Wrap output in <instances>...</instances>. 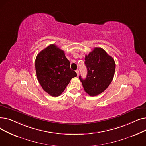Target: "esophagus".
Instances as JSON below:
<instances>
[{"mask_svg":"<svg viewBox=\"0 0 146 146\" xmlns=\"http://www.w3.org/2000/svg\"><path fill=\"white\" fill-rule=\"evenodd\" d=\"M76 73H77V75L78 76H79V70H77L76 71Z\"/></svg>","mask_w":146,"mask_h":146,"instance_id":"obj_1","label":"esophagus"}]
</instances>
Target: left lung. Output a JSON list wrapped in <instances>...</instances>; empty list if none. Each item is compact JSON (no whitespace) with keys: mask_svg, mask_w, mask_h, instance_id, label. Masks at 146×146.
Masks as SVG:
<instances>
[{"mask_svg":"<svg viewBox=\"0 0 146 146\" xmlns=\"http://www.w3.org/2000/svg\"><path fill=\"white\" fill-rule=\"evenodd\" d=\"M85 64L88 73L86 78L79 76L84 90L91 96H95L109 86L113 80L115 63L113 58L100 47L95 48L85 56Z\"/></svg>","mask_w":146,"mask_h":146,"instance_id":"left-lung-1","label":"left lung"}]
</instances>
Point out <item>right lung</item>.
Segmentation results:
<instances>
[{"label":"right lung","mask_w":146,"mask_h":146,"mask_svg":"<svg viewBox=\"0 0 146 146\" xmlns=\"http://www.w3.org/2000/svg\"><path fill=\"white\" fill-rule=\"evenodd\" d=\"M70 61L63 50L54 44L42 50L35 59V70L42 89L52 96L63 92L71 79L77 76L70 69Z\"/></svg>","instance_id":"right-lung-1"}]
</instances>
